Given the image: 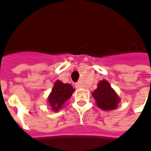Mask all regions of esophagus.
I'll return each mask as SVG.
<instances>
[{"mask_svg":"<svg viewBox=\"0 0 151 151\" xmlns=\"http://www.w3.org/2000/svg\"><path fill=\"white\" fill-rule=\"evenodd\" d=\"M76 88H81L82 87V85H81V83H79V82H78V83H76Z\"/></svg>","mask_w":151,"mask_h":151,"instance_id":"34e87169","label":"esophagus"}]
</instances>
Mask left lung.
<instances>
[{
  "mask_svg": "<svg viewBox=\"0 0 151 151\" xmlns=\"http://www.w3.org/2000/svg\"><path fill=\"white\" fill-rule=\"evenodd\" d=\"M93 97L96 100L99 108L103 110L116 109L120 99L116 92L111 87V85L107 81H101L99 83L98 88L93 92Z\"/></svg>",
  "mask_w": 151,
  "mask_h": 151,
  "instance_id": "left-lung-1",
  "label": "left lung"
}]
</instances>
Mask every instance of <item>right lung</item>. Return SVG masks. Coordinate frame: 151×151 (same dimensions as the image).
<instances>
[{
  "mask_svg": "<svg viewBox=\"0 0 151 151\" xmlns=\"http://www.w3.org/2000/svg\"><path fill=\"white\" fill-rule=\"evenodd\" d=\"M73 91L74 89L70 84H64L60 81H56L47 101L54 111H58L62 108L66 100L71 97Z\"/></svg>",
  "mask_w": 151,
  "mask_h": 151,
  "instance_id": "obj_1",
  "label": "right lung"
}]
</instances>
